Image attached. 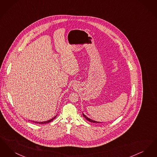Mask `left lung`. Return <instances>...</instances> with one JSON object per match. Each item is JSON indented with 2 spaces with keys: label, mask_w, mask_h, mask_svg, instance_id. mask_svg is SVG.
Here are the masks:
<instances>
[{
  "label": "left lung",
  "mask_w": 157,
  "mask_h": 157,
  "mask_svg": "<svg viewBox=\"0 0 157 157\" xmlns=\"http://www.w3.org/2000/svg\"><path fill=\"white\" fill-rule=\"evenodd\" d=\"M83 116L84 117V118L86 119V120H88V121H90V122H93V123H99V122H97V121H93V120H90V119L89 118H88L86 116H85L83 113Z\"/></svg>",
  "instance_id": "left-lung-1"
}]
</instances>
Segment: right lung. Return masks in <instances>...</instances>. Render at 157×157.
<instances>
[{"label": "right lung", "instance_id": "right-lung-1", "mask_svg": "<svg viewBox=\"0 0 157 157\" xmlns=\"http://www.w3.org/2000/svg\"><path fill=\"white\" fill-rule=\"evenodd\" d=\"M56 117H56H55L54 118H53L52 119L49 120V121H45V122H35V123H37V124H47V123H49V122H51V121L54 120ZM33 122H34V121H33Z\"/></svg>", "mask_w": 157, "mask_h": 157}]
</instances>
